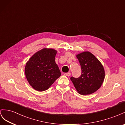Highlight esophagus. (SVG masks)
<instances>
[{"instance_id": "34e87169", "label": "esophagus", "mask_w": 125, "mask_h": 125, "mask_svg": "<svg viewBox=\"0 0 125 125\" xmlns=\"http://www.w3.org/2000/svg\"><path fill=\"white\" fill-rule=\"evenodd\" d=\"M64 75H66V76H69L70 75H71V73L70 72H68V73H65V74H64Z\"/></svg>"}]
</instances>
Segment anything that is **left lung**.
<instances>
[{
    "mask_svg": "<svg viewBox=\"0 0 125 125\" xmlns=\"http://www.w3.org/2000/svg\"><path fill=\"white\" fill-rule=\"evenodd\" d=\"M81 66L82 74L78 78L71 77L78 93L90 95L101 87L104 80L105 71L100 61L91 52H83L76 55Z\"/></svg>",
    "mask_w": 125,
    "mask_h": 125,
    "instance_id": "left-lung-1",
    "label": "left lung"
}]
</instances>
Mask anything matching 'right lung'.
<instances>
[{
	"label": "right lung",
	"mask_w": 125,
	"mask_h": 125,
	"mask_svg": "<svg viewBox=\"0 0 125 125\" xmlns=\"http://www.w3.org/2000/svg\"><path fill=\"white\" fill-rule=\"evenodd\" d=\"M57 51L44 48L32 56L25 66V74L35 90L44 91L50 87L61 74L55 62Z\"/></svg>",
	"instance_id": "1"
}]
</instances>
